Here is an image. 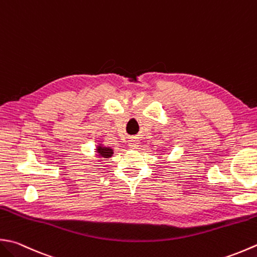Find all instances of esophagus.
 <instances>
[{"label": "esophagus", "instance_id": "obj_1", "mask_svg": "<svg viewBox=\"0 0 257 257\" xmlns=\"http://www.w3.org/2000/svg\"><path fill=\"white\" fill-rule=\"evenodd\" d=\"M128 144H129V147H130V148H134V149H135V148H137L138 146H139V140L133 138V139L129 140Z\"/></svg>", "mask_w": 257, "mask_h": 257}]
</instances>
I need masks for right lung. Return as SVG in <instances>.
Returning <instances> with one entry per match:
<instances>
[{
  "label": "right lung",
  "mask_w": 257,
  "mask_h": 257,
  "mask_svg": "<svg viewBox=\"0 0 257 257\" xmlns=\"http://www.w3.org/2000/svg\"><path fill=\"white\" fill-rule=\"evenodd\" d=\"M97 153L99 154L100 157L110 158L113 155V150L110 147H103L102 145H99L97 148Z\"/></svg>",
  "instance_id": "1"
}]
</instances>
